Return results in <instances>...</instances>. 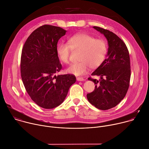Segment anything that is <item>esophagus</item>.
Here are the masks:
<instances>
[{
    "label": "esophagus",
    "instance_id": "obj_1",
    "mask_svg": "<svg viewBox=\"0 0 149 149\" xmlns=\"http://www.w3.org/2000/svg\"><path fill=\"white\" fill-rule=\"evenodd\" d=\"M77 80L78 81H84V78L82 77H77Z\"/></svg>",
    "mask_w": 149,
    "mask_h": 149
}]
</instances>
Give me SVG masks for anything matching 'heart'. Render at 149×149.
Instances as JSON below:
<instances>
[{
	"label": "heart",
	"mask_w": 149,
	"mask_h": 149,
	"mask_svg": "<svg viewBox=\"0 0 149 149\" xmlns=\"http://www.w3.org/2000/svg\"><path fill=\"white\" fill-rule=\"evenodd\" d=\"M68 44H58L56 53L61 62L68 64L71 49L81 51L78 58L80 62L72 64L66 70L68 73L75 75L85 74L89 67L94 69L100 67L108 53V45L104 40L96 39L85 33L73 36L68 40Z\"/></svg>",
	"instance_id": "b5f03b06"
}]
</instances>
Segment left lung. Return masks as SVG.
I'll use <instances>...</instances> for the list:
<instances>
[{
    "instance_id": "8db88e82",
    "label": "left lung",
    "mask_w": 149,
    "mask_h": 149,
    "mask_svg": "<svg viewBox=\"0 0 149 149\" xmlns=\"http://www.w3.org/2000/svg\"><path fill=\"white\" fill-rule=\"evenodd\" d=\"M108 41L107 58L92 73L100 76V81L89 78L94 82L95 90L86 95L88 101L96 108L108 110L116 107L125 97L130 79V63L125 42L109 30L93 26Z\"/></svg>"
}]
</instances>
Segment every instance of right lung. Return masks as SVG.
<instances>
[{"label": "right lung", "instance_id": "right-lung-1", "mask_svg": "<svg viewBox=\"0 0 149 149\" xmlns=\"http://www.w3.org/2000/svg\"><path fill=\"white\" fill-rule=\"evenodd\" d=\"M67 31L52 25L42 26L29 36L22 49L20 71L23 83L31 100L44 109L61 104L76 78L58 75L62 69L56 48Z\"/></svg>", "mask_w": 149, "mask_h": 149}]
</instances>
